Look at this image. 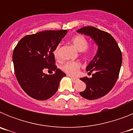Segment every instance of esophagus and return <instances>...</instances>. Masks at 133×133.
<instances>
[{"label":"esophagus","mask_w":133,"mask_h":133,"mask_svg":"<svg viewBox=\"0 0 133 133\" xmlns=\"http://www.w3.org/2000/svg\"><path fill=\"white\" fill-rule=\"evenodd\" d=\"M71 79H72V81H73L74 83H77L78 81V78H73V77H71Z\"/></svg>","instance_id":"1"}]
</instances>
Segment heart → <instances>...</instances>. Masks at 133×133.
Listing matches in <instances>:
<instances>
[{"label": "heart", "instance_id": "obj_1", "mask_svg": "<svg viewBox=\"0 0 133 133\" xmlns=\"http://www.w3.org/2000/svg\"><path fill=\"white\" fill-rule=\"evenodd\" d=\"M71 43L77 50L82 52L85 58H89L94 54V49L88 46L89 41L83 35H78L73 36L71 38ZM59 50L60 44H58L53 51V55L56 58H59ZM81 67V64L78 61H69L61 66V69L70 76L75 77L78 74Z\"/></svg>", "mask_w": 133, "mask_h": 133}]
</instances>
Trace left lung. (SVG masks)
Returning a JSON list of instances; mask_svg holds the SVG:
<instances>
[{
	"label": "left lung",
	"instance_id": "obj_1",
	"mask_svg": "<svg viewBox=\"0 0 133 133\" xmlns=\"http://www.w3.org/2000/svg\"><path fill=\"white\" fill-rule=\"evenodd\" d=\"M90 36L98 45V51L86 70L95 73L91 78L80 79L86 83V89L80 95L88 100L104 97L113 88L119 75L122 64V53L115 38L107 32L93 26H84L77 30Z\"/></svg>",
	"mask_w": 133,
	"mask_h": 133
}]
</instances>
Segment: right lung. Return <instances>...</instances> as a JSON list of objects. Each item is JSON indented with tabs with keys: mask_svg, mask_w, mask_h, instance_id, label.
<instances>
[{
	"mask_svg": "<svg viewBox=\"0 0 133 133\" xmlns=\"http://www.w3.org/2000/svg\"><path fill=\"white\" fill-rule=\"evenodd\" d=\"M67 33L66 30H45L21 38L14 49L12 61L16 79L32 98L44 101L53 96L65 73L57 69L53 51ZM56 70L52 75L44 69Z\"/></svg>",
	"mask_w": 133,
	"mask_h": 133,
	"instance_id": "right-lung-1",
	"label": "right lung"
}]
</instances>
